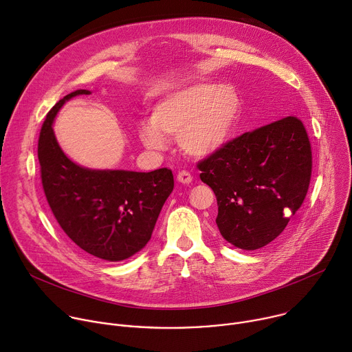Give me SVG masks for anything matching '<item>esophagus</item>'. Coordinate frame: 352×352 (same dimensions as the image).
I'll list each match as a JSON object with an SVG mask.
<instances>
[{
	"mask_svg": "<svg viewBox=\"0 0 352 352\" xmlns=\"http://www.w3.org/2000/svg\"><path fill=\"white\" fill-rule=\"evenodd\" d=\"M177 181L184 185H189L192 182V175L188 171H179L177 175Z\"/></svg>",
	"mask_w": 352,
	"mask_h": 352,
	"instance_id": "obj_1",
	"label": "esophagus"
}]
</instances>
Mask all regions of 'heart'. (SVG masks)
Wrapping results in <instances>:
<instances>
[{"label":"heart","instance_id":"b5f03b06","mask_svg":"<svg viewBox=\"0 0 352 352\" xmlns=\"http://www.w3.org/2000/svg\"><path fill=\"white\" fill-rule=\"evenodd\" d=\"M241 117V97L228 83L197 80L163 96L152 110V121L139 125L140 142L163 152L168 138L192 157L219 153L235 133Z\"/></svg>","mask_w":352,"mask_h":352}]
</instances>
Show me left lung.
<instances>
[{
  "label": "left lung",
  "instance_id": "8db88e82",
  "mask_svg": "<svg viewBox=\"0 0 352 352\" xmlns=\"http://www.w3.org/2000/svg\"><path fill=\"white\" fill-rule=\"evenodd\" d=\"M216 197V224L234 246L255 250L287 227L308 192L312 152L304 124L285 117L228 142L199 163Z\"/></svg>",
  "mask_w": 352,
  "mask_h": 352
}]
</instances>
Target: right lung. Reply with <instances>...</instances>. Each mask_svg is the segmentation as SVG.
Wrapping results in <instances>:
<instances>
[{"label": "right lung", "instance_id": "add662e5", "mask_svg": "<svg viewBox=\"0 0 352 352\" xmlns=\"http://www.w3.org/2000/svg\"><path fill=\"white\" fill-rule=\"evenodd\" d=\"M90 93L75 90L47 114L38 139L41 182L56 220L71 241L98 259L121 262L150 241L174 189V177L168 168L96 170L72 162L61 148L53 124L67 102Z\"/></svg>", "mask_w": 352, "mask_h": 352}]
</instances>
